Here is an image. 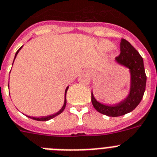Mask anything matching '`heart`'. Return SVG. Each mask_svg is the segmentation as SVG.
I'll return each mask as SVG.
<instances>
[{
	"mask_svg": "<svg viewBox=\"0 0 157 157\" xmlns=\"http://www.w3.org/2000/svg\"><path fill=\"white\" fill-rule=\"evenodd\" d=\"M100 47L102 50H109L112 48V44L109 41H102L100 44Z\"/></svg>",
	"mask_w": 157,
	"mask_h": 157,
	"instance_id": "b5f03b06",
	"label": "heart"
}]
</instances>
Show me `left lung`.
<instances>
[{
    "mask_svg": "<svg viewBox=\"0 0 157 157\" xmlns=\"http://www.w3.org/2000/svg\"><path fill=\"white\" fill-rule=\"evenodd\" d=\"M120 48L121 53L116 57V60L129 68L131 73V86L128 96L119 104L109 106L98 102L92 93L93 107L100 113L109 117H120L132 111L141 101L145 91L147 76L142 56L125 39L122 38L121 40Z\"/></svg>",
    "mask_w": 157,
    "mask_h": 157,
    "instance_id": "1",
    "label": "left lung"
}]
</instances>
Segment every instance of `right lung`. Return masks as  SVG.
Masks as SVG:
<instances>
[{
    "label": "right lung",
    "instance_id": "obj_1",
    "mask_svg": "<svg viewBox=\"0 0 157 157\" xmlns=\"http://www.w3.org/2000/svg\"><path fill=\"white\" fill-rule=\"evenodd\" d=\"M22 47H21V48H19V49L17 51V52H16V55H15V57H14V60H15L16 56H17V55L18 52H19L20 50H21V48ZM14 61V60H13ZM68 87H67L66 89H65V93H64V105H63V107L60 109V110L59 112H57L56 113H54V114H52V115H50V116H47V117H29V118H32V119L35 120V121H48V120L52 119V118H53V117H56V116H58L59 114H60V113H62L63 111L64 110V109H65V106H66V93H67V91H68Z\"/></svg>",
    "mask_w": 157,
    "mask_h": 157
}]
</instances>
